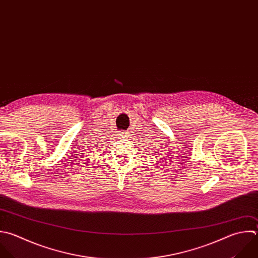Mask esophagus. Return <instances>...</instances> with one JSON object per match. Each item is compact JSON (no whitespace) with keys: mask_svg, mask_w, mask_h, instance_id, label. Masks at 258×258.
Returning a JSON list of instances; mask_svg holds the SVG:
<instances>
[{"mask_svg":"<svg viewBox=\"0 0 258 258\" xmlns=\"http://www.w3.org/2000/svg\"><path fill=\"white\" fill-rule=\"evenodd\" d=\"M120 136L122 138H127V137H129V133L128 132H120Z\"/></svg>","mask_w":258,"mask_h":258,"instance_id":"34e87169","label":"esophagus"}]
</instances>
